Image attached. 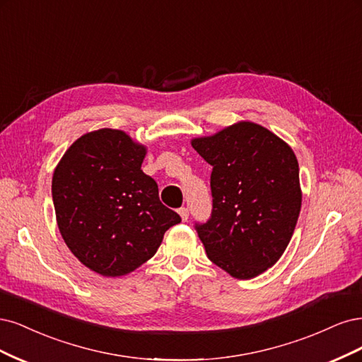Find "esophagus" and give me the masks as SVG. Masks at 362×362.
Instances as JSON below:
<instances>
[{"label": "esophagus", "instance_id": "34e87169", "mask_svg": "<svg viewBox=\"0 0 362 362\" xmlns=\"http://www.w3.org/2000/svg\"><path fill=\"white\" fill-rule=\"evenodd\" d=\"M179 215H180L182 221H188V218H189L188 207H180V209H179Z\"/></svg>", "mask_w": 362, "mask_h": 362}]
</instances>
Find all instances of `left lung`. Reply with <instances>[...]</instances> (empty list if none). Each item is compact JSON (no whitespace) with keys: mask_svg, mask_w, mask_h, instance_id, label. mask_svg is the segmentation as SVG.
I'll use <instances>...</instances> for the list:
<instances>
[{"mask_svg":"<svg viewBox=\"0 0 362 362\" xmlns=\"http://www.w3.org/2000/svg\"><path fill=\"white\" fill-rule=\"evenodd\" d=\"M191 144L212 165V215L195 224L207 257L239 279L263 274L286 251L300 212L293 150L252 122L194 138Z\"/></svg>","mask_w":362,"mask_h":362,"instance_id":"1","label":"left lung"}]
</instances>
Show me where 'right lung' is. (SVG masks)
Instances as JSON below:
<instances>
[{
	"label": "right lung",
	"mask_w": 362,
	"mask_h": 362,
	"mask_svg": "<svg viewBox=\"0 0 362 362\" xmlns=\"http://www.w3.org/2000/svg\"><path fill=\"white\" fill-rule=\"evenodd\" d=\"M147 148L119 129L93 131L66 150L52 176L57 224L75 257L103 276L151 259L180 216L143 173Z\"/></svg>",
	"instance_id": "1"
}]
</instances>
